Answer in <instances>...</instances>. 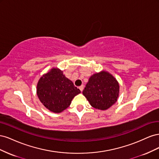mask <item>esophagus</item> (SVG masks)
<instances>
[{"label":"esophagus","mask_w":159,"mask_h":159,"mask_svg":"<svg viewBox=\"0 0 159 159\" xmlns=\"http://www.w3.org/2000/svg\"><path fill=\"white\" fill-rule=\"evenodd\" d=\"M79 89H80V91H81V92H82V91H83V89H84V85H81V86H80V87H79Z\"/></svg>","instance_id":"1"}]
</instances>
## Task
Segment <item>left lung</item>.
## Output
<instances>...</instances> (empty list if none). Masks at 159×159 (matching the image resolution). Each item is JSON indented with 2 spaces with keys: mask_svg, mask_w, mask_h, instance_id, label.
Segmentation results:
<instances>
[{
  "mask_svg": "<svg viewBox=\"0 0 159 159\" xmlns=\"http://www.w3.org/2000/svg\"><path fill=\"white\" fill-rule=\"evenodd\" d=\"M119 92L116 79L103 71L90 77L82 93L93 107L106 110L117 102Z\"/></svg>",
  "mask_w": 159,
  "mask_h": 159,
  "instance_id": "8db88e82",
  "label": "left lung"
}]
</instances>
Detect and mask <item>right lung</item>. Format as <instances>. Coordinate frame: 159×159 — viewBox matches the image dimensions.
<instances>
[{"mask_svg":"<svg viewBox=\"0 0 159 159\" xmlns=\"http://www.w3.org/2000/svg\"><path fill=\"white\" fill-rule=\"evenodd\" d=\"M81 93L73 82L57 68L43 75L37 85V95L44 106L54 113L68 108L76 95Z\"/></svg>","mask_w":159,"mask_h":159,"instance_id":"obj_1","label":"right lung"}]
</instances>
